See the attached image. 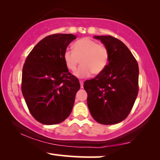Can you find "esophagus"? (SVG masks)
<instances>
[{
	"mask_svg": "<svg viewBox=\"0 0 160 160\" xmlns=\"http://www.w3.org/2000/svg\"><path fill=\"white\" fill-rule=\"evenodd\" d=\"M80 87H81V88H83V81H82V80H80Z\"/></svg>",
	"mask_w": 160,
	"mask_h": 160,
	"instance_id": "esophagus-1",
	"label": "esophagus"
}]
</instances>
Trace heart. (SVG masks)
<instances>
[{"label": "heart", "mask_w": 160, "mask_h": 160, "mask_svg": "<svg viewBox=\"0 0 160 160\" xmlns=\"http://www.w3.org/2000/svg\"><path fill=\"white\" fill-rule=\"evenodd\" d=\"M63 58L68 69L72 72L75 71L80 59L82 65L74 74L79 78H85L92 73H101L105 69L109 62L110 52L105 44L85 37L74 42L73 50L67 49Z\"/></svg>", "instance_id": "b5f03b06"}]
</instances>
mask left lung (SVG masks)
Instances as JSON below:
<instances>
[{
  "label": "left lung",
  "mask_w": 160,
  "mask_h": 160,
  "mask_svg": "<svg viewBox=\"0 0 160 160\" xmlns=\"http://www.w3.org/2000/svg\"><path fill=\"white\" fill-rule=\"evenodd\" d=\"M108 48L109 63L93 79L86 80L87 104L91 116L105 125L118 123L132 110L139 86V68L128 48L112 36H97Z\"/></svg>",
  "instance_id": "8db88e82"
}]
</instances>
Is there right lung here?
<instances>
[{
  "instance_id": "obj_1",
  "label": "right lung",
  "mask_w": 160,
  "mask_h": 160,
  "mask_svg": "<svg viewBox=\"0 0 160 160\" xmlns=\"http://www.w3.org/2000/svg\"><path fill=\"white\" fill-rule=\"evenodd\" d=\"M75 39L73 34L48 36L34 47L23 66L22 95L31 114L43 124L62 122L72 110L80 85L68 70L63 55Z\"/></svg>"
}]
</instances>
